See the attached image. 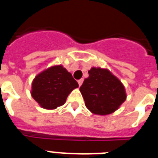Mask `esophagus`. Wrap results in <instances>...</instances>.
<instances>
[{
  "label": "esophagus",
  "mask_w": 158,
  "mask_h": 158,
  "mask_svg": "<svg viewBox=\"0 0 158 158\" xmlns=\"http://www.w3.org/2000/svg\"><path fill=\"white\" fill-rule=\"evenodd\" d=\"M77 82H78V85H79V86H81L82 85V83H83V79H80V80H78Z\"/></svg>",
  "instance_id": "34e87169"
}]
</instances>
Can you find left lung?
<instances>
[{
    "label": "left lung",
    "instance_id": "1",
    "mask_svg": "<svg viewBox=\"0 0 158 158\" xmlns=\"http://www.w3.org/2000/svg\"><path fill=\"white\" fill-rule=\"evenodd\" d=\"M80 91L86 107L93 114L105 115L118 109L127 98L122 82L108 69L93 67Z\"/></svg>",
    "mask_w": 158,
    "mask_h": 158
}]
</instances>
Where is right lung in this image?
<instances>
[{
	"instance_id": "1",
	"label": "right lung",
	"mask_w": 158,
	"mask_h": 158,
	"mask_svg": "<svg viewBox=\"0 0 158 158\" xmlns=\"http://www.w3.org/2000/svg\"><path fill=\"white\" fill-rule=\"evenodd\" d=\"M78 83L62 65H54L45 69L32 81L31 96L45 109H55L63 105L67 96Z\"/></svg>"
}]
</instances>
